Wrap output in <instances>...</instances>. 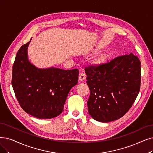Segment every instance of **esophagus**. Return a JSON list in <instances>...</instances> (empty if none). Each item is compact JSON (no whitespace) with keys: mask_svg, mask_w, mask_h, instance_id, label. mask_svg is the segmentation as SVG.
<instances>
[{"mask_svg":"<svg viewBox=\"0 0 153 153\" xmlns=\"http://www.w3.org/2000/svg\"><path fill=\"white\" fill-rule=\"evenodd\" d=\"M85 78H86V75H85L83 73H82L81 74L79 75V80L83 81L85 80Z\"/></svg>","mask_w":153,"mask_h":153,"instance_id":"esophagus-1","label":"esophagus"}]
</instances>
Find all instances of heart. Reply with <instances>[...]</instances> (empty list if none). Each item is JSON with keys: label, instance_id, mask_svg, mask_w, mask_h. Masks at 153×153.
Masks as SVG:
<instances>
[{"label": "heart", "instance_id": "obj_1", "mask_svg": "<svg viewBox=\"0 0 153 153\" xmlns=\"http://www.w3.org/2000/svg\"><path fill=\"white\" fill-rule=\"evenodd\" d=\"M103 59H104V57L102 56H100L99 57L97 58L95 60L94 63L95 64V65H100V63H102L103 62Z\"/></svg>", "mask_w": 153, "mask_h": 153}]
</instances>
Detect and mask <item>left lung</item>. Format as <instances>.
I'll list each match as a JSON object with an SVG mask.
<instances>
[{
  "instance_id": "obj_1",
  "label": "left lung",
  "mask_w": 153,
  "mask_h": 153,
  "mask_svg": "<svg viewBox=\"0 0 153 153\" xmlns=\"http://www.w3.org/2000/svg\"><path fill=\"white\" fill-rule=\"evenodd\" d=\"M90 91L88 113L102 123L120 119L132 107L139 92L140 62L132 53L106 63L85 68Z\"/></svg>"
}]
</instances>
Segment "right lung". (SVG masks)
<instances>
[{
    "mask_svg": "<svg viewBox=\"0 0 153 153\" xmlns=\"http://www.w3.org/2000/svg\"><path fill=\"white\" fill-rule=\"evenodd\" d=\"M29 42L20 48L13 66L12 85L16 97L24 111L35 117H57L63 112L70 90L78 83L79 71L36 68L28 60Z\"/></svg>",
    "mask_w": 153,
    "mask_h": 153,
    "instance_id": "right-lung-1",
    "label": "right lung"
}]
</instances>
